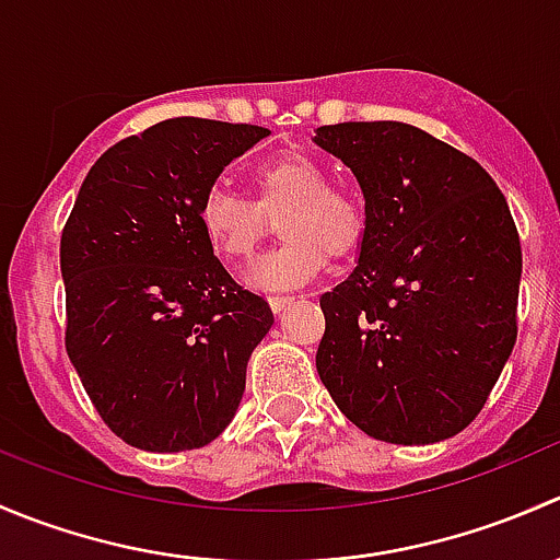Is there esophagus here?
I'll return each mask as SVG.
<instances>
[{
    "instance_id": "esophagus-1",
    "label": "esophagus",
    "mask_w": 560,
    "mask_h": 560,
    "mask_svg": "<svg viewBox=\"0 0 560 560\" xmlns=\"http://www.w3.org/2000/svg\"><path fill=\"white\" fill-rule=\"evenodd\" d=\"M292 301H295V298H292V295H270L268 303H270V308H273L276 314H281L287 306H290Z\"/></svg>"
}]
</instances>
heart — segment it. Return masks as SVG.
Listing matches in <instances>:
<instances>
[{
  "label": "heart",
  "mask_w": 560,
  "mask_h": 560,
  "mask_svg": "<svg viewBox=\"0 0 560 560\" xmlns=\"http://www.w3.org/2000/svg\"><path fill=\"white\" fill-rule=\"evenodd\" d=\"M325 162L308 154H279L254 167L252 197L211 186L197 206L208 246L228 262H246L279 220L281 244L248 270L257 290L279 292L312 281L327 257H352L369 233V211L354 191L330 184Z\"/></svg>",
  "instance_id": "heart-1"
}]
</instances>
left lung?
Segmentation results:
<instances>
[{
  "instance_id": "1",
  "label": "left lung",
  "mask_w": 560,
  "mask_h": 560,
  "mask_svg": "<svg viewBox=\"0 0 560 560\" xmlns=\"http://www.w3.org/2000/svg\"><path fill=\"white\" fill-rule=\"evenodd\" d=\"M358 178V268L319 298L316 371L338 409L389 444L471 425L517 338L523 252L506 197L477 160L400 121L316 129Z\"/></svg>"
}]
</instances>
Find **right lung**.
I'll return each mask as SVG.
<instances>
[{"mask_svg": "<svg viewBox=\"0 0 560 560\" xmlns=\"http://www.w3.org/2000/svg\"><path fill=\"white\" fill-rule=\"evenodd\" d=\"M265 135L195 116L129 135L94 162L61 230L67 354L132 447H206L238 409L273 312L213 257L197 206Z\"/></svg>", "mask_w": 560, "mask_h": 560, "instance_id": "add662e5", "label": "right lung"}]
</instances>
